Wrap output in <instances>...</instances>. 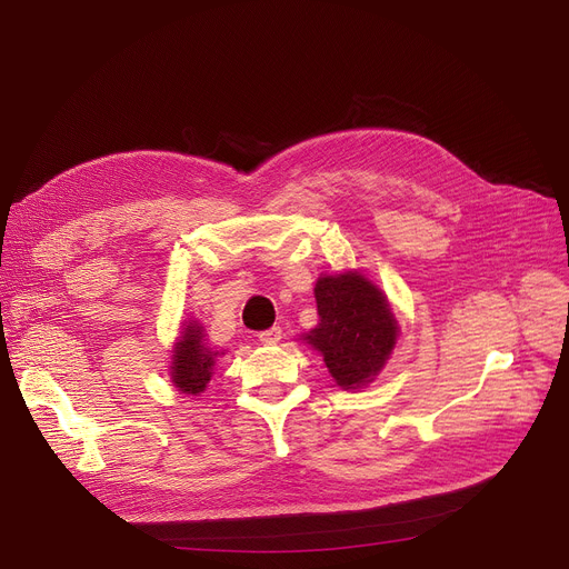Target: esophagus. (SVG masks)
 Wrapping results in <instances>:
<instances>
[{"label":"esophagus","instance_id":"1","mask_svg":"<svg viewBox=\"0 0 569 569\" xmlns=\"http://www.w3.org/2000/svg\"><path fill=\"white\" fill-rule=\"evenodd\" d=\"M259 340H261L263 345H277V342L281 340V327H272V329H268V331H261V333H259Z\"/></svg>","mask_w":569,"mask_h":569}]
</instances>
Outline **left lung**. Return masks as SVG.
<instances>
[{
  "instance_id": "left-lung-1",
  "label": "left lung",
  "mask_w": 569,
  "mask_h": 569,
  "mask_svg": "<svg viewBox=\"0 0 569 569\" xmlns=\"http://www.w3.org/2000/svg\"><path fill=\"white\" fill-rule=\"evenodd\" d=\"M317 327L303 338L321 351L340 387L371 382L389 358L398 323L382 292L362 274L321 277L315 286Z\"/></svg>"
}]
</instances>
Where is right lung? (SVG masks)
<instances>
[{"instance_id": "1", "label": "right lung", "mask_w": 569, "mask_h": 569, "mask_svg": "<svg viewBox=\"0 0 569 569\" xmlns=\"http://www.w3.org/2000/svg\"><path fill=\"white\" fill-rule=\"evenodd\" d=\"M173 353L176 356H173L171 378L176 387L184 393L204 391L207 382L211 380L216 353L204 342L202 327H198V323H189V327L182 331V338L176 345Z\"/></svg>"}]
</instances>
